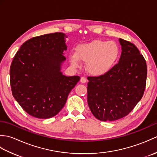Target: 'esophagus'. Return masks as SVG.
I'll return each mask as SVG.
<instances>
[{
	"label": "esophagus",
	"instance_id": "esophagus-1",
	"mask_svg": "<svg viewBox=\"0 0 157 157\" xmlns=\"http://www.w3.org/2000/svg\"><path fill=\"white\" fill-rule=\"evenodd\" d=\"M86 78H85V77H82L81 79H80V82L82 83V84H84V83L86 82Z\"/></svg>",
	"mask_w": 157,
	"mask_h": 157
}]
</instances>
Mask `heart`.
I'll return each instance as SVG.
<instances>
[{"mask_svg":"<svg viewBox=\"0 0 157 157\" xmlns=\"http://www.w3.org/2000/svg\"><path fill=\"white\" fill-rule=\"evenodd\" d=\"M119 56V47L113 41L95 40L78 45L75 54L69 56L71 65L79 66V61L86 63V69L90 74L99 76L108 72Z\"/></svg>","mask_w":157,"mask_h":157,"instance_id":"heart-1","label":"heart"}]
</instances>
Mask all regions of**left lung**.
Here are the masks:
<instances>
[{"label":"left lung","mask_w":157,"mask_h":157,"mask_svg":"<svg viewBox=\"0 0 157 157\" xmlns=\"http://www.w3.org/2000/svg\"><path fill=\"white\" fill-rule=\"evenodd\" d=\"M119 41L122 48L119 63L104 75L88 77V104L100 121H115L128 115L146 88L144 56L134 44L121 38Z\"/></svg>","instance_id":"1"}]
</instances>
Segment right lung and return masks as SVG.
Wrapping results in <instances>:
<instances>
[{"label": "right lung", "mask_w": 157, "mask_h": 157, "mask_svg": "<svg viewBox=\"0 0 157 157\" xmlns=\"http://www.w3.org/2000/svg\"><path fill=\"white\" fill-rule=\"evenodd\" d=\"M65 35L61 32L36 36L25 42L10 67L13 97L29 115L48 119L57 115L79 80L61 72L66 59Z\"/></svg>", "instance_id": "1"}]
</instances>
